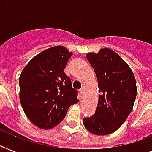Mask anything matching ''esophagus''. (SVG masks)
<instances>
[{
  "mask_svg": "<svg viewBox=\"0 0 152 152\" xmlns=\"http://www.w3.org/2000/svg\"><path fill=\"white\" fill-rule=\"evenodd\" d=\"M79 91H80V93L81 95H83V88H81V89H80V90H79Z\"/></svg>",
  "mask_w": 152,
  "mask_h": 152,
  "instance_id": "obj_1",
  "label": "esophagus"
}]
</instances>
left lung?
<instances>
[{"label":"left lung","mask_w":152,"mask_h":152,"mask_svg":"<svg viewBox=\"0 0 152 152\" xmlns=\"http://www.w3.org/2000/svg\"><path fill=\"white\" fill-rule=\"evenodd\" d=\"M87 59L96 74L100 95L95 114L83 118V125L93 134H110L125 122L132 110L137 92L134 74L110 49L89 53Z\"/></svg>","instance_id":"1"}]
</instances>
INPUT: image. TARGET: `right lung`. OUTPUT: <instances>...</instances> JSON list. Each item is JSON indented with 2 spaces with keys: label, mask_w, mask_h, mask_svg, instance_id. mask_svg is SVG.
<instances>
[{
  "label": "right lung",
  "mask_w": 152,
  "mask_h": 152,
  "mask_svg": "<svg viewBox=\"0 0 152 152\" xmlns=\"http://www.w3.org/2000/svg\"><path fill=\"white\" fill-rule=\"evenodd\" d=\"M72 53L53 46L32 58L20 74V100L25 114L34 125L50 129L77 103V91L64 72Z\"/></svg>",
  "instance_id": "add662e5"
}]
</instances>
